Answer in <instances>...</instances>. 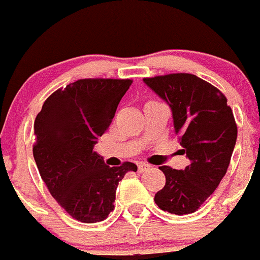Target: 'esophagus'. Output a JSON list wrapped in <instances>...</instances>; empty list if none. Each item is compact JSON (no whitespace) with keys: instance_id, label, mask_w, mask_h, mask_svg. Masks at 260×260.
<instances>
[{"instance_id":"1","label":"esophagus","mask_w":260,"mask_h":260,"mask_svg":"<svg viewBox=\"0 0 260 260\" xmlns=\"http://www.w3.org/2000/svg\"><path fill=\"white\" fill-rule=\"evenodd\" d=\"M151 166L147 165V163H139V172H144V171H147L149 168H150Z\"/></svg>"}]
</instances>
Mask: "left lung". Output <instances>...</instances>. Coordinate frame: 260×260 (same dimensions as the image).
<instances>
[{
	"mask_svg": "<svg viewBox=\"0 0 260 260\" xmlns=\"http://www.w3.org/2000/svg\"><path fill=\"white\" fill-rule=\"evenodd\" d=\"M145 84L172 110L185 170L162 166L166 185L154 201L163 211L186 215L197 211L214 193L228 170L237 140V124L226 98L216 86L191 74L145 78Z\"/></svg>",
	"mask_w": 260,
	"mask_h": 260,
	"instance_id": "left-lung-1",
	"label": "left lung"
}]
</instances>
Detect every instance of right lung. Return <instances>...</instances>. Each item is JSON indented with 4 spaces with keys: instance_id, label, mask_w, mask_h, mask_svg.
<instances>
[{
    "instance_id": "1",
    "label": "right lung",
    "mask_w": 260,
    "mask_h": 260,
    "mask_svg": "<svg viewBox=\"0 0 260 260\" xmlns=\"http://www.w3.org/2000/svg\"><path fill=\"white\" fill-rule=\"evenodd\" d=\"M131 79H80L46 98L35 119L34 158L58 205L81 223L105 220L132 162L110 167L93 147L110 127Z\"/></svg>"
}]
</instances>
